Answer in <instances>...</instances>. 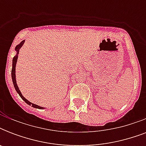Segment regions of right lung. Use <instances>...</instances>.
Segmentation results:
<instances>
[{"label": "right lung", "instance_id": "1", "mask_svg": "<svg viewBox=\"0 0 146 146\" xmlns=\"http://www.w3.org/2000/svg\"><path fill=\"white\" fill-rule=\"evenodd\" d=\"M24 42H25V40H23L19 44H17L16 48H15V50H16V52H17V54L15 55L13 58V64H12V70H11V76H12V80H13V86H14V88L16 89V91L18 94H19V96L21 97V98L23 100L24 102H26V104H29V105H30V106L33 107V108H38V109H44L45 108H43V107H40L38 105L35 104H33L32 102H30L29 101L26 99V98H24V96L22 95L21 92L19 90V87L17 86V80H16V65H17V59H18V54H19V49L21 48V47L23 45Z\"/></svg>", "mask_w": 146, "mask_h": 146}]
</instances>
